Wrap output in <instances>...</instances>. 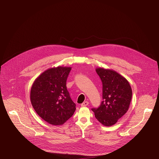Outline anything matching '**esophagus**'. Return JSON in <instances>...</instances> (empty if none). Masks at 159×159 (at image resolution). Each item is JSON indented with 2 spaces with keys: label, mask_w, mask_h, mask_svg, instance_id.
<instances>
[{
  "label": "esophagus",
  "mask_w": 159,
  "mask_h": 159,
  "mask_svg": "<svg viewBox=\"0 0 159 159\" xmlns=\"http://www.w3.org/2000/svg\"><path fill=\"white\" fill-rule=\"evenodd\" d=\"M88 104H89V102L88 101H85V102H84L83 103L81 104V106H82V107L87 106Z\"/></svg>",
  "instance_id": "1"
}]
</instances>
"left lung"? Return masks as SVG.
Returning a JSON list of instances; mask_svg holds the SVG:
<instances>
[{
    "label": "left lung",
    "instance_id": "1",
    "mask_svg": "<svg viewBox=\"0 0 159 159\" xmlns=\"http://www.w3.org/2000/svg\"><path fill=\"white\" fill-rule=\"evenodd\" d=\"M102 83L103 101L93 108L96 118L104 126L116 124L128 110L132 90L128 81L116 71L99 67L96 69Z\"/></svg>",
    "mask_w": 159,
    "mask_h": 159
}]
</instances>
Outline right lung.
Returning a JSON list of instances; mask_svg holds the SVG:
<instances>
[{"instance_id": "obj_1", "label": "right lung", "mask_w": 159, "mask_h": 159, "mask_svg": "<svg viewBox=\"0 0 159 159\" xmlns=\"http://www.w3.org/2000/svg\"><path fill=\"white\" fill-rule=\"evenodd\" d=\"M71 67L57 66L43 72L34 81L30 93L31 104L43 120L61 125L76 109L66 86Z\"/></svg>"}]
</instances>
